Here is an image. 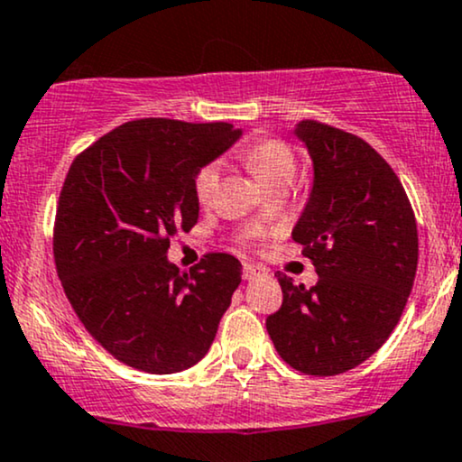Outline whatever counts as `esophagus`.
Returning a JSON list of instances; mask_svg holds the SVG:
<instances>
[{
    "label": "esophagus",
    "instance_id": "esophagus-1",
    "mask_svg": "<svg viewBox=\"0 0 462 462\" xmlns=\"http://www.w3.org/2000/svg\"><path fill=\"white\" fill-rule=\"evenodd\" d=\"M262 274H265L262 268H257V265H253V263H244V279L246 281L257 279V276H262Z\"/></svg>",
    "mask_w": 462,
    "mask_h": 462
}]
</instances>
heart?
I'll list each match as a JSON object with an SVG mask.
<instances>
[{"mask_svg": "<svg viewBox=\"0 0 462 462\" xmlns=\"http://www.w3.org/2000/svg\"><path fill=\"white\" fill-rule=\"evenodd\" d=\"M244 162L257 175L263 186H273L276 181H291L296 172V157L291 149L281 140H262L253 144L244 153ZM220 179V164L211 162L205 164L194 177V194L200 205H208L214 199L216 186Z\"/></svg>", "mask_w": 462, "mask_h": 462, "instance_id": "1", "label": "heart"}]
</instances>
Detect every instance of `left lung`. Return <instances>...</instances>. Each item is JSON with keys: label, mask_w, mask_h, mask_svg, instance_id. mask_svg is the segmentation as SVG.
Wrapping results in <instances>:
<instances>
[{"label": "left lung", "mask_w": 462, "mask_h": 462, "mask_svg": "<svg viewBox=\"0 0 462 462\" xmlns=\"http://www.w3.org/2000/svg\"><path fill=\"white\" fill-rule=\"evenodd\" d=\"M294 135L313 164L311 192L291 237L318 283L279 274L283 305L265 319L287 365L335 376L370 359L402 316L417 273V225L392 166L359 135L316 121Z\"/></svg>", "instance_id": "left-lung-1"}]
</instances>
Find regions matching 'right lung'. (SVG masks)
<instances>
[{"label": "right lung", "mask_w": 462, "mask_h": 462, "mask_svg": "<svg viewBox=\"0 0 462 462\" xmlns=\"http://www.w3.org/2000/svg\"><path fill=\"white\" fill-rule=\"evenodd\" d=\"M240 135L229 123L140 118L70 164L53 231L58 276L86 330L125 365L175 374L208 355L242 263L211 253L188 274L168 248L199 220L197 172Z\"/></svg>", "instance_id": "1"}]
</instances>
